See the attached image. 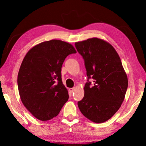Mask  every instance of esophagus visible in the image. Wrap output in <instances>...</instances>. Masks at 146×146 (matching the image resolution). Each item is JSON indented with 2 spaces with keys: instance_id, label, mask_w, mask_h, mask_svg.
Returning a JSON list of instances; mask_svg holds the SVG:
<instances>
[{
  "instance_id": "1",
  "label": "esophagus",
  "mask_w": 146,
  "mask_h": 146,
  "mask_svg": "<svg viewBox=\"0 0 146 146\" xmlns=\"http://www.w3.org/2000/svg\"><path fill=\"white\" fill-rule=\"evenodd\" d=\"M76 90V88H70V91L71 93H73V92H74V91H75V90Z\"/></svg>"
}]
</instances>
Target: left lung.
<instances>
[{"mask_svg": "<svg viewBox=\"0 0 146 146\" xmlns=\"http://www.w3.org/2000/svg\"><path fill=\"white\" fill-rule=\"evenodd\" d=\"M75 45L85 62L88 79L84 96L78 102L80 112L95 123L110 119L119 110L128 86L126 73L117 51L108 42L91 38L76 42Z\"/></svg>", "mask_w": 146, "mask_h": 146, "instance_id": "1", "label": "left lung"}]
</instances>
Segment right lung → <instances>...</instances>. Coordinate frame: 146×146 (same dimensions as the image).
Returning <instances> with one entry per match:
<instances>
[{
	"label": "right lung",
	"mask_w": 146,
	"mask_h": 146,
	"mask_svg": "<svg viewBox=\"0 0 146 146\" xmlns=\"http://www.w3.org/2000/svg\"><path fill=\"white\" fill-rule=\"evenodd\" d=\"M73 45L60 40L41 42L28 51L20 67L17 83L22 102L35 117L47 121L57 116L69 98L61 68Z\"/></svg>",
	"instance_id": "1"
}]
</instances>
